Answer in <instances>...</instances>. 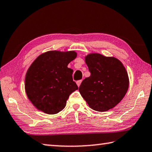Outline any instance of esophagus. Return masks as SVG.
I'll return each mask as SVG.
<instances>
[{
    "instance_id": "34e87169",
    "label": "esophagus",
    "mask_w": 152,
    "mask_h": 152,
    "mask_svg": "<svg viewBox=\"0 0 152 152\" xmlns=\"http://www.w3.org/2000/svg\"><path fill=\"white\" fill-rule=\"evenodd\" d=\"M81 82H82V80H79V81H77V86H78V87L80 86V85H81Z\"/></svg>"
}]
</instances>
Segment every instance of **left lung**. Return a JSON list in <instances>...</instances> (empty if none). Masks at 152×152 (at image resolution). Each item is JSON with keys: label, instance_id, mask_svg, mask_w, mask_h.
<instances>
[{"label": "left lung", "instance_id": "8db88e82", "mask_svg": "<svg viewBox=\"0 0 152 152\" xmlns=\"http://www.w3.org/2000/svg\"><path fill=\"white\" fill-rule=\"evenodd\" d=\"M91 75L82 81L79 91L91 109L103 112L123 99L129 87L125 66L113 57L91 53L86 58Z\"/></svg>", "mask_w": 152, "mask_h": 152}]
</instances>
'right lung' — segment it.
I'll return each mask as SVG.
<instances>
[{"label":"right lung","mask_w":152,"mask_h":152,"mask_svg":"<svg viewBox=\"0 0 152 152\" xmlns=\"http://www.w3.org/2000/svg\"><path fill=\"white\" fill-rule=\"evenodd\" d=\"M77 53L50 50L40 55L29 66L25 76L26 95L37 110L56 114L65 108L72 93L78 89L68 64Z\"/></svg>","instance_id":"1"}]
</instances>
